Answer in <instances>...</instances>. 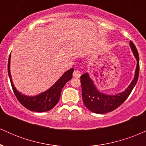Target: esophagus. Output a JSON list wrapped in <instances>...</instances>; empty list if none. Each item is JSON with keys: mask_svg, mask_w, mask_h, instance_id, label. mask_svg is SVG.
I'll list each match as a JSON object with an SVG mask.
<instances>
[{"mask_svg": "<svg viewBox=\"0 0 146 146\" xmlns=\"http://www.w3.org/2000/svg\"><path fill=\"white\" fill-rule=\"evenodd\" d=\"M80 75H81V73H80V72L78 71V70H75L73 73V76L75 78H79L80 77Z\"/></svg>", "mask_w": 146, "mask_h": 146, "instance_id": "1", "label": "esophagus"}]
</instances>
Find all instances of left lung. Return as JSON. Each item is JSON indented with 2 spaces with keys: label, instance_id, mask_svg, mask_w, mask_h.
Here are the masks:
<instances>
[{
  "label": "left lung",
  "instance_id": "1",
  "mask_svg": "<svg viewBox=\"0 0 146 146\" xmlns=\"http://www.w3.org/2000/svg\"><path fill=\"white\" fill-rule=\"evenodd\" d=\"M130 45L134 55L136 57L137 64L135 78L125 91L115 95L104 94L97 89L88 73H84L80 77L83 102L86 108L93 113L104 114L115 110L126 100L136 85L139 73V58L136 46L132 41L130 42Z\"/></svg>",
  "mask_w": 146,
  "mask_h": 146
}]
</instances>
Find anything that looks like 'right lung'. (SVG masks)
<instances>
[{
    "label": "right lung",
    "instance_id": "obj_1",
    "mask_svg": "<svg viewBox=\"0 0 146 146\" xmlns=\"http://www.w3.org/2000/svg\"><path fill=\"white\" fill-rule=\"evenodd\" d=\"M10 58L11 55H9V61H8V75H9L13 91L20 103L25 108L31 111L41 113V112H46L51 110L59 101L62 89L66 83L72 78L74 69L71 68L68 71L65 72L53 86H51L49 89L46 90L44 93L37 96L28 97L19 93L13 84L9 70Z\"/></svg>",
    "mask_w": 146,
    "mask_h": 146
}]
</instances>
